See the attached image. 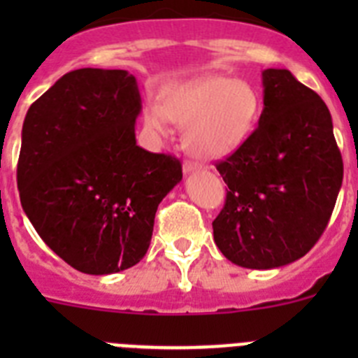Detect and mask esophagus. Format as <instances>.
Segmentation results:
<instances>
[{"instance_id": "1", "label": "esophagus", "mask_w": 358, "mask_h": 358, "mask_svg": "<svg viewBox=\"0 0 358 358\" xmlns=\"http://www.w3.org/2000/svg\"><path fill=\"white\" fill-rule=\"evenodd\" d=\"M202 169H204V164L195 163V161H185V164H182V170H185V173L199 172V170H202Z\"/></svg>"}]
</instances>
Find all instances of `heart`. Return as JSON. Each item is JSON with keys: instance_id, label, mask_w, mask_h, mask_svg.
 <instances>
[{"instance_id": "heart-1", "label": "heart", "mask_w": 358, "mask_h": 358, "mask_svg": "<svg viewBox=\"0 0 358 358\" xmlns=\"http://www.w3.org/2000/svg\"><path fill=\"white\" fill-rule=\"evenodd\" d=\"M262 102L249 82L208 75L159 91V103H147L143 120L150 131L166 132L169 120L185 125V147L217 159L248 141L260 120Z\"/></svg>"}]
</instances>
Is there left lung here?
Listing matches in <instances>:
<instances>
[{
    "label": "left lung",
    "instance_id": "obj_1",
    "mask_svg": "<svg viewBox=\"0 0 358 358\" xmlns=\"http://www.w3.org/2000/svg\"><path fill=\"white\" fill-rule=\"evenodd\" d=\"M264 113L248 141L217 161L226 204L213 238L227 260L274 268L321 238L343 185V156L327 103L289 69H265Z\"/></svg>",
    "mask_w": 358,
    "mask_h": 358
}]
</instances>
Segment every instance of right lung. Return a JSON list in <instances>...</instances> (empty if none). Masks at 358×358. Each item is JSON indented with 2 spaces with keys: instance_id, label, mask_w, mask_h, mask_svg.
Listing matches in <instances>:
<instances>
[{
  "instance_id": "add662e5",
  "label": "right lung",
  "mask_w": 358,
  "mask_h": 358,
  "mask_svg": "<svg viewBox=\"0 0 358 358\" xmlns=\"http://www.w3.org/2000/svg\"><path fill=\"white\" fill-rule=\"evenodd\" d=\"M141 110L125 69L66 73L31 103L17 161L21 206L44 243L85 274L141 260L181 161L136 145Z\"/></svg>"
}]
</instances>
